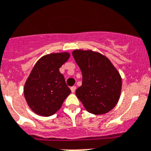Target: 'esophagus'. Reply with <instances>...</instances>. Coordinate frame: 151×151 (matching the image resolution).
I'll use <instances>...</instances> for the list:
<instances>
[{"label": "esophagus", "instance_id": "34e87169", "mask_svg": "<svg viewBox=\"0 0 151 151\" xmlns=\"http://www.w3.org/2000/svg\"><path fill=\"white\" fill-rule=\"evenodd\" d=\"M76 86H72L71 87V91H72V93H74L76 92Z\"/></svg>", "mask_w": 151, "mask_h": 151}]
</instances>
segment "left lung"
<instances>
[{"instance_id":"1","label":"left lung","mask_w":151,"mask_h":151,"mask_svg":"<svg viewBox=\"0 0 151 151\" xmlns=\"http://www.w3.org/2000/svg\"><path fill=\"white\" fill-rule=\"evenodd\" d=\"M75 61L83 75V84L76 91L87 111L100 115L114 108L121 93L122 79L110 61L92 51L76 50Z\"/></svg>"}]
</instances>
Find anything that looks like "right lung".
Returning a JSON list of instances; mask_svg holds the SVG:
<instances>
[{
  "instance_id": "obj_1",
  "label": "right lung",
  "mask_w": 151,
  "mask_h": 151,
  "mask_svg": "<svg viewBox=\"0 0 151 151\" xmlns=\"http://www.w3.org/2000/svg\"><path fill=\"white\" fill-rule=\"evenodd\" d=\"M69 58L68 53L47 55L37 62L24 89L28 106L40 116L53 115L71 93L59 68Z\"/></svg>"
}]
</instances>
